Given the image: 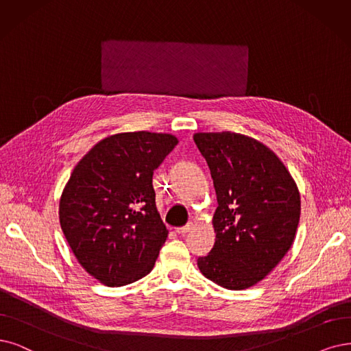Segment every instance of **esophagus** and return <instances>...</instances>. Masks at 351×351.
<instances>
[{
	"instance_id": "34e87169",
	"label": "esophagus",
	"mask_w": 351,
	"mask_h": 351,
	"mask_svg": "<svg viewBox=\"0 0 351 351\" xmlns=\"http://www.w3.org/2000/svg\"><path fill=\"white\" fill-rule=\"evenodd\" d=\"M192 223H189V224H186L185 227H179V228H176V232H178V234L179 236H185L186 234V232H189L191 230H192Z\"/></svg>"
}]
</instances>
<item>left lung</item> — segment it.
<instances>
[{
    "label": "left lung",
    "mask_w": 351,
    "mask_h": 351,
    "mask_svg": "<svg viewBox=\"0 0 351 351\" xmlns=\"http://www.w3.org/2000/svg\"><path fill=\"white\" fill-rule=\"evenodd\" d=\"M208 163L218 206L214 247L198 258L201 274L243 291L265 279L292 247L301 195L278 154L262 141L232 132L195 133Z\"/></svg>",
    "instance_id": "left-lung-1"
}]
</instances>
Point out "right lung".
<instances>
[{"instance_id":"1","label":"right lung","mask_w":351,"mask_h":351,"mask_svg":"<svg viewBox=\"0 0 351 351\" xmlns=\"http://www.w3.org/2000/svg\"><path fill=\"white\" fill-rule=\"evenodd\" d=\"M178 143L167 133L108 136L77 162L63 188L64 239L77 263L107 287L133 283L154 266L169 231L152 179Z\"/></svg>"}]
</instances>
